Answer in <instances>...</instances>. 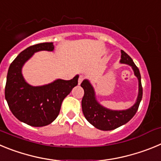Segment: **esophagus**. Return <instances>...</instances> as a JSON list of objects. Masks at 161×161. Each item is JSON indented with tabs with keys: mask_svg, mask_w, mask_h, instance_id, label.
Here are the masks:
<instances>
[{
	"mask_svg": "<svg viewBox=\"0 0 161 161\" xmlns=\"http://www.w3.org/2000/svg\"><path fill=\"white\" fill-rule=\"evenodd\" d=\"M83 80H84V76L80 75V76H79V79H78V84H79V85H80V84H81V82L83 81Z\"/></svg>",
	"mask_w": 161,
	"mask_h": 161,
	"instance_id": "obj_1",
	"label": "esophagus"
}]
</instances>
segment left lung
Instances as JSON below:
<instances>
[{
	"label": "left lung",
	"instance_id": "obj_1",
	"mask_svg": "<svg viewBox=\"0 0 161 161\" xmlns=\"http://www.w3.org/2000/svg\"><path fill=\"white\" fill-rule=\"evenodd\" d=\"M121 64L130 65L139 80V93L137 100L134 106L125 110H112L101 105L97 101L94 89L88 80H84L80 86L84 89L85 94L82 98V111L85 119L96 128L102 130H111L128 123L134 117L139 108V103L143 97V88L141 84V76L131 58L124 51L121 50Z\"/></svg>",
	"mask_w": 161,
	"mask_h": 161
}]
</instances>
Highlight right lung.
<instances>
[{
	"instance_id": "1",
	"label": "right lung",
	"mask_w": 161,
	"mask_h": 161,
	"mask_svg": "<svg viewBox=\"0 0 161 161\" xmlns=\"http://www.w3.org/2000/svg\"><path fill=\"white\" fill-rule=\"evenodd\" d=\"M53 50V42L33 45L22 51L8 68L5 99L13 114L30 126H44L52 123L59 115L63 100L78 84V75L70 80L58 79L42 86H31L25 82L22 74L24 64L35 52Z\"/></svg>"
}]
</instances>
